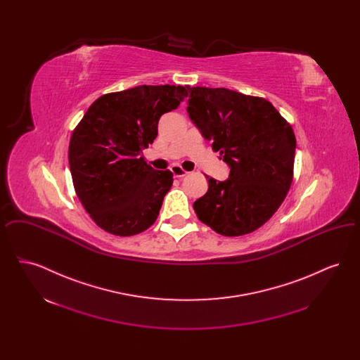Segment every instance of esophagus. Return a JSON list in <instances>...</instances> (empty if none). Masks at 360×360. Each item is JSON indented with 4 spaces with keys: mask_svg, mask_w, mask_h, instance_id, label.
Here are the masks:
<instances>
[{
    "mask_svg": "<svg viewBox=\"0 0 360 360\" xmlns=\"http://www.w3.org/2000/svg\"><path fill=\"white\" fill-rule=\"evenodd\" d=\"M172 172L174 174L175 178H182V176L188 175V172L184 170L179 165H174V166H172Z\"/></svg>",
    "mask_w": 360,
    "mask_h": 360,
    "instance_id": "1",
    "label": "esophagus"
}]
</instances>
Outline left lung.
I'll return each mask as SVG.
<instances>
[{
  "label": "left lung",
  "instance_id": "obj_1",
  "mask_svg": "<svg viewBox=\"0 0 360 360\" xmlns=\"http://www.w3.org/2000/svg\"><path fill=\"white\" fill-rule=\"evenodd\" d=\"M188 112L202 136L231 167L229 178H207L193 207L223 236L260 228L283 202L292 182L295 136L273 103L225 87L188 86Z\"/></svg>",
  "mask_w": 360,
  "mask_h": 360
}]
</instances>
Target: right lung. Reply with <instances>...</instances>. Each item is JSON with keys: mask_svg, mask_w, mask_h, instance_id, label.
<instances>
[{"mask_svg": "<svg viewBox=\"0 0 360 360\" xmlns=\"http://www.w3.org/2000/svg\"><path fill=\"white\" fill-rule=\"evenodd\" d=\"M188 97L181 85H141L103 94L70 139V172L89 216L116 236H134L158 219L172 185L170 170H154L141 151L158 136L162 115Z\"/></svg>", "mask_w": 360, "mask_h": 360, "instance_id": "1", "label": "right lung"}]
</instances>
